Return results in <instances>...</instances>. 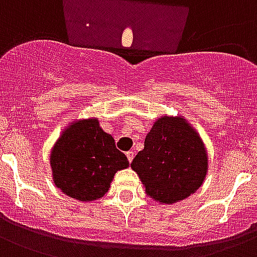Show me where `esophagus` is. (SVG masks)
I'll use <instances>...</instances> for the list:
<instances>
[{
    "mask_svg": "<svg viewBox=\"0 0 257 257\" xmlns=\"http://www.w3.org/2000/svg\"><path fill=\"white\" fill-rule=\"evenodd\" d=\"M126 157L127 159H128V162H133V159H134V151H127L126 153Z\"/></svg>",
    "mask_w": 257,
    "mask_h": 257,
    "instance_id": "1",
    "label": "esophagus"
}]
</instances>
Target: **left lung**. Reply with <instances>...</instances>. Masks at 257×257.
<instances>
[{
    "label": "left lung",
    "mask_w": 257,
    "mask_h": 257,
    "mask_svg": "<svg viewBox=\"0 0 257 257\" xmlns=\"http://www.w3.org/2000/svg\"><path fill=\"white\" fill-rule=\"evenodd\" d=\"M131 168L155 202L172 204L194 194L206 179L208 155L200 135L182 116L158 118Z\"/></svg>",
    "instance_id": "8db88e82"
}]
</instances>
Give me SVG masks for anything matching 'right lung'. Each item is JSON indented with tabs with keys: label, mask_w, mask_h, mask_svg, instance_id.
<instances>
[{
	"label": "right lung",
	"mask_w": 257,
	"mask_h": 257,
	"mask_svg": "<svg viewBox=\"0 0 257 257\" xmlns=\"http://www.w3.org/2000/svg\"><path fill=\"white\" fill-rule=\"evenodd\" d=\"M96 118L74 120L62 131L50 153L53 180L63 194L79 202H93L110 188L116 171L128 167Z\"/></svg>",
	"instance_id": "add662e5"
}]
</instances>
